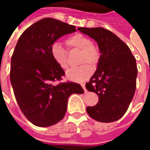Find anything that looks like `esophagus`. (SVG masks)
Returning a JSON list of instances; mask_svg holds the SVG:
<instances>
[{"label": "esophagus", "mask_w": 150, "mask_h": 150, "mask_svg": "<svg viewBox=\"0 0 150 150\" xmlns=\"http://www.w3.org/2000/svg\"><path fill=\"white\" fill-rule=\"evenodd\" d=\"M81 86H82V88H83V90H84L85 92H87V89H86V88H85V83H81Z\"/></svg>", "instance_id": "obj_1"}]
</instances>
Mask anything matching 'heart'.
<instances>
[{"instance_id":"heart-1","label":"heart","mask_w":150,"mask_h":150,"mask_svg":"<svg viewBox=\"0 0 150 150\" xmlns=\"http://www.w3.org/2000/svg\"><path fill=\"white\" fill-rule=\"evenodd\" d=\"M65 43L69 50H79V63L81 65L70 68L67 71V77L75 82H83L91 76L92 69L91 66L97 65L100 60V50L91 40L85 35L76 34L67 38ZM50 56L60 68L67 69L68 67L67 52L59 43L54 42L50 46ZM89 63L90 65L87 63Z\"/></svg>"}]
</instances>
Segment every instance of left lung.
Listing matches in <instances>:
<instances>
[{
    "label": "left lung",
    "instance_id": "8db88e82",
    "mask_svg": "<svg viewBox=\"0 0 150 150\" xmlns=\"http://www.w3.org/2000/svg\"><path fill=\"white\" fill-rule=\"evenodd\" d=\"M78 30L97 42L100 57L97 69L86 88L99 96L96 105L87 108L88 115L100 122L121 118L136 90L137 67L129 46L112 32L102 27Z\"/></svg>",
    "mask_w": 150,
    "mask_h": 150
}]
</instances>
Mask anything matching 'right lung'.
I'll list each match as a JSON object with an SVG mask.
<instances>
[{
  "label": "right lung",
  "mask_w": 150,
  "mask_h": 150,
  "mask_svg": "<svg viewBox=\"0 0 150 150\" xmlns=\"http://www.w3.org/2000/svg\"><path fill=\"white\" fill-rule=\"evenodd\" d=\"M75 26L54 18H43L19 38L11 59L10 81L21 112L34 125L48 127L64 117L69 96L83 94L79 83L60 81L65 72L54 62L50 46Z\"/></svg>",
  "instance_id": "add662e5"
}]
</instances>
